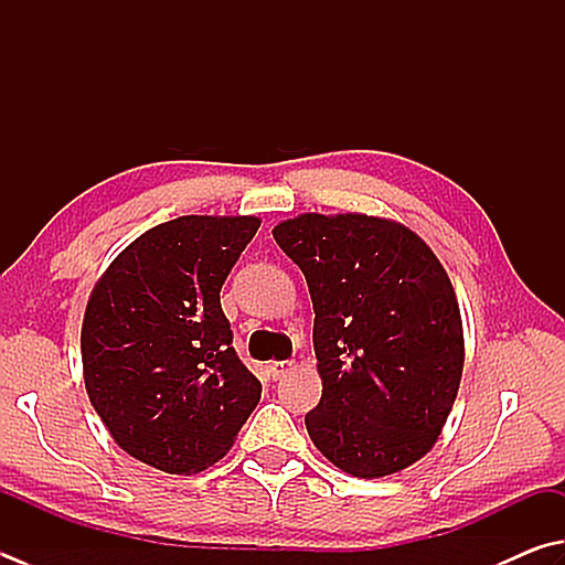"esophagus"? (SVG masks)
Instances as JSON below:
<instances>
[{
    "label": "esophagus",
    "mask_w": 565,
    "mask_h": 565,
    "mask_svg": "<svg viewBox=\"0 0 565 565\" xmlns=\"http://www.w3.org/2000/svg\"><path fill=\"white\" fill-rule=\"evenodd\" d=\"M290 369H292V361H270V364H268V376H270L273 381H278V379H282Z\"/></svg>",
    "instance_id": "obj_1"
}]
</instances>
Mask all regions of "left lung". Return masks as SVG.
<instances>
[{
    "label": "left lung",
    "instance_id": "1",
    "mask_svg": "<svg viewBox=\"0 0 565 565\" xmlns=\"http://www.w3.org/2000/svg\"><path fill=\"white\" fill-rule=\"evenodd\" d=\"M273 238L310 287L322 398L305 415L317 450L354 477L428 452L460 388V307L435 253L401 223L305 214Z\"/></svg>",
    "mask_w": 565,
    "mask_h": 565
}]
</instances>
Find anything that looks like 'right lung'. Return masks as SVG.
<instances>
[{"instance_id":"obj_1","label":"right lung","mask_w":565,"mask_h":565,"mask_svg":"<svg viewBox=\"0 0 565 565\" xmlns=\"http://www.w3.org/2000/svg\"><path fill=\"white\" fill-rule=\"evenodd\" d=\"M255 216H182L132 241L85 307V391L135 460L189 475L221 460L260 401L221 287L253 241Z\"/></svg>"}]
</instances>
